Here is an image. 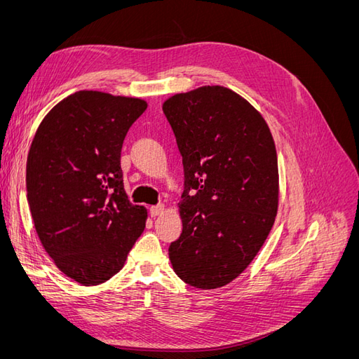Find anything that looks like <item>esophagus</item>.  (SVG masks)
<instances>
[{"label": "esophagus", "instance_id": "1", "mask_svg": "<svg viewBox=\"0 0 359 359\" xmlns=\"http://www.w3.org/2000/svg\"><path fill=\"white\" fill-rule=\"evenodd\" d=\"M163 211H165V205H154V206H151L149 208V214H151V217H157V215H160V214H163Z\"/></svg>", "mask_w": 359, "mask_h": 359}]
</instances>
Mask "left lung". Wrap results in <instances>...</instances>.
Segmentation results:
<instances>
[{
  "mask_svg": "<svg viewBox=\"0 0 359 359\" xmlns=\"http://www.w3.org/2000/svg\"><path fill=\"white\" fill-rule=\"evenodd\" d=\"M182 156L175 274L198 289L231 283L255 259L278 208V166L264 116L240 94L201 86L163 103Z\"/></svg>",
  "mask_w": 359,
  "mask_h": 359,
  "instance_id": "obj_1",
  "label": "left lung"
}]
</instances>
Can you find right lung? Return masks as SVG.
I'll use <instances>...</instances> for the list:
<instances>
[{
  "label": "right lung",
  "instance_id": "add662e5",
  "mask_svg": "<svg viewBox=\"0 0 359 359\" xmlns=\"http://www.w3.org/2000/svg\"><path fill=\"white\" fill-rule=\"evenodd\" d=\"M147 106L78 91L52 107L31 142L27 199L36 232L61 273L83 286L115 276L145 229L147 210L124 190L121 148Z\"/></svg>",
  "mask_w": 359,
  "mask_h": 359
}]
</instances>
